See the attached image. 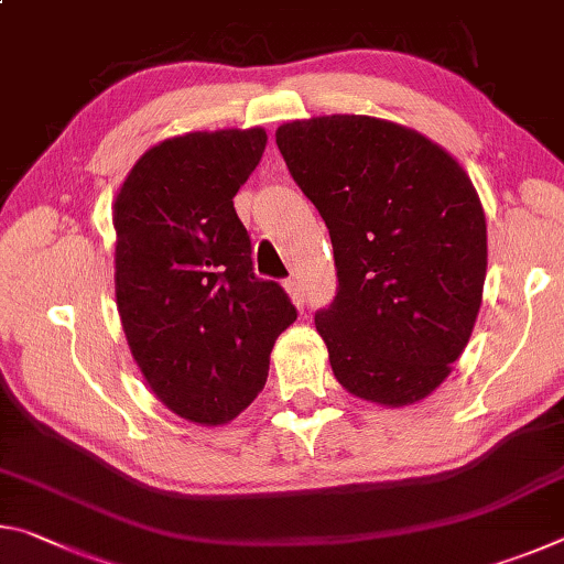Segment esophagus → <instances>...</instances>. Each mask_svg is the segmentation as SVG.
Wrapping results in <instances>:
<instances>
[{"instance_id": "34e87169", "label": "esophagus", "mask_w": 564, "mask_h": 564, "mask_svg": "<svg viewBox=\"0 0 564 564\" xmlns=\"http://www.w3.org/2000/svg\"><path fill=\"white\" fill-rule=\"evenodd\" d=\"M283 285H285V291H289V295H291V301H293L295 305H299V308H303V301H305V293H303V283H301V281H299V279H295V275H293V279H289V281H285Z\"/></svg>"}]
</instances>
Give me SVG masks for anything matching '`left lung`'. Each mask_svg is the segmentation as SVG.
<instances>
[{
  "mask_svg": "<svg viewBox=\"0 0 564 564\" xmlns=\"http://www.w3.org/2000/svg\"><path fill=\"white\" fill-rule=\"evenodd\" d=\"M328 226L338 289L316 328L352 395L408 405L451 376L488 269L480 198L460 164L398 123L356 113L275 131Z\"/></svg>",
  "mask_w": 564,
  "mask_h": 564,
  "instance_id": "8db88e82",
  "label": "left lung"
}]
</instances>
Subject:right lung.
Listing matches in <instances>:
<instances>
[{"mask_svg":"<svg viewBox=\"0 0 564 564\" xmlns=\"http://www.w3.org/2000/svg\"><path fill=\"white\" fill-rule=\"evenodd\" d=\"M263 129L194 131L149 149L113 204L117 305L133 360L176 415L234 420L261 393L275 338L299 316L253 273L234 196Z\"/></svg>","mask_w":564,"mask_h":564,"instance_id":"1","label":"right lung"}]
</instances>
